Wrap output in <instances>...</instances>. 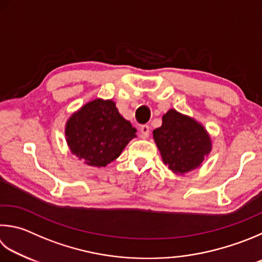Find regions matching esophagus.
I'll return each instance as SVG.
<instances>
[{
	"label": "esophagus",
	"mask_w": 262,
	"mask_h": 262,
	"mask_svg": "<svg viewBox=\"0 0 262 262\" xmlns=\"http://www.w3.org/2000/svg\"><path fill=\"white\" fill-rule=\"evenodd\" d=\"M140 133H141L142 139H146V137H149V134H150V127L147 125H142L140 127Z\"/></svg>",
	"instance_id": "obj_1"
}]
</instances>
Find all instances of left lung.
Instances as JSON below:
<instances>
[{
  "label": "left lung",
  "mask_w": 262,
  "mask_h": 262,
  "mask_svg": "<svg viewBox=\"0 0 262 262\" xmlns=\"http://www.w3.org/2000/svg\"><path fill=\"white\" fill-rule=\"evenodd\" d=\"M154 139L164 163L177 174L198 167L212 147L201 123L175 110L164 115L163 125L154 130Z\"/></svg>",
  "instance_id": "1"
}]
</instances>
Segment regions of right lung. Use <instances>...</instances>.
Here are the masks:
<instances>
[{
    "instance_id": "obj_1",
    "label": "right lung",
    "mask_w": 262,
    "mask_h": 262,
    "mask_svg": "<svg viewBox=\"0 0 262 262\" xmlns=\"http://www.w3.org/2000/svg\"><path fill=\"white\" fill-rule=\"evenodd\" d=\"M65 134L71 151L80 160L105 167L134 139L136 129L120 116L115 102L95 99L69 119Z\"/></svg>"
}]
</instances>
